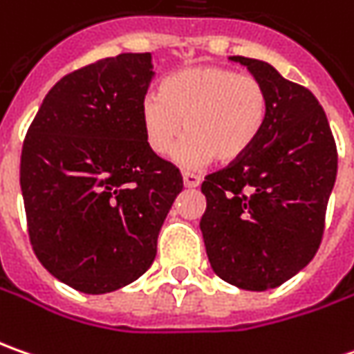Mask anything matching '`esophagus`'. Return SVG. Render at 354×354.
Returning a JSON list of instances; mask_svg holds the SVG:
<instances>
[{"label":"esophagus","mask_w":354,"mask_h":354,"mask_svg":"<svg viewBox=\"0 0 354 354\" xmlns=\"http://www.w3.org/2000/svg\"><path fill=\"white\" fill-rule=\"evenodd\" d=\"M182 178H184V186L186 188H198L201 184V178L198 174H194V172H184Z\"/></svg>","instance_id":"esophagus-1"}]
</instances>
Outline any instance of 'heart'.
Instances as JSON below:
<instances>
[{"label":"heart","mask_w":354,"mask_h":354,"mask_svg":"<svg viewBox=\"0 0 354 354\" xmlns=\"http://www.w3.org/2000/svg\"><path fill=\"white\" fill-rule=\"evenodd\" d=\"M266 115L268 95L259 80L209 64L172 72L160 93H147L140 104V123L153 153L165 156L188 133L174 154L184 166L241 158L261 137Z\"/></svg>","instance_id":"1"}]
</instances>
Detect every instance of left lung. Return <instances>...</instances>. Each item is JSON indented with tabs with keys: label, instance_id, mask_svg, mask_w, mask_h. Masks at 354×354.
Returning a JSON list of instances; mask_svg holds the SVG:
<instances>
[{
	"label": "left lung",
	"instance_id": "1",
	"mask_svg": "<svg viewBox=\"0 0 354 354\" xmlns=\"http://www.w3.org/2000/svg\"><path fill=\"white\" fill-rule=\"evenodd\" d=\"M268 95L261 137L205 176L200 229L214 272L241 290L280 286L319 249L337 178V147L315 95L264 60L231 56Z\"/></svg>",
	"mask_w": 354,
	"mask_h": 354
}]
</instances>
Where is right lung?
<instances>
[{
    "instance_id": "add662e5",
    "label": "right lung",
    "mask_w": 354,
    "mask_h": 354,
    "mask_svg": "<svg viewBox=\"0 0 354 354\" xmlns=\"http://www.w3.org/2000/svg\"><path fill=\"white\" fill-rule=\"evenodd\" d=\"M151 53L97 60L58 80L23 142L21 192L37 259L84 294L142 276L182 174L145 139Z\"/></svg>"
}]
</instances>
